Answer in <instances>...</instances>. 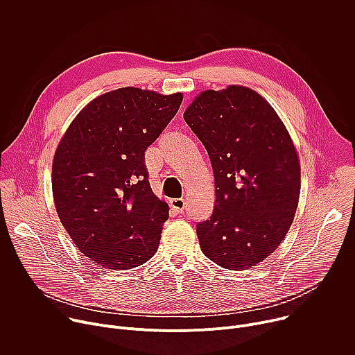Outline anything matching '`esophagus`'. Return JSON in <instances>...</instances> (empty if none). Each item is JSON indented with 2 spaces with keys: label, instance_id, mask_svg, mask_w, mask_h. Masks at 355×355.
Returning a JSON list of instances; mask_svg holds the SVG:
<instances>
[{
  "label": "esophagus",
  "instance_id": "34e87169",
  "mask_svg": "<svg viewBox=\"0 0 355 355\" xmlns=\"http://www.w3.org/2000/svg\"><path fill=\"white\" fill-rule=\"evenodd\" d=\"M170 207L173 209H175L177 212H184L185 209V200L181 199V198H175V199H170Z\"/></svg>",
  "mask_w": 355,
  "mask_h": 355
}]
</instances>
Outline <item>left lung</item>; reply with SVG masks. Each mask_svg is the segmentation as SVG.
I'll list each match as a JSON object with an SVG mask.
<instances>
[{
    "label": "left lung",
    "mask_w": 355,
    "mask_h": 355,
    "mask_svg": "<svg viewBox=\"0 0 355 355\" xmlns=\"http://www.w3.org/2000/svg\"><path fill=\"white\" fill-rule=\"evenodd\" d=\"M184 119L215 177L214 214L196 225L200 250L226 270L256 267L282 243L297 208L300 162L291 135L263 95L234 84L198 94Z\"/></svg>",
    "instance_id": "obj_1"
}]
</instances>
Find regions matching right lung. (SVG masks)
<instances>
[{"mask_svg": "<svg viewBox=\"0 0 355 355\" xmlns=\"http://www.w3.org/2000/svg\"><path fill=\"white\" fill-rule=\"evenodd\" d=\"M182 94L123 87L94 98L60 139L52 164L58 216L85 257L129 270L156 254L167 202L150 188L143 162Z\"/></svg>", "mask_w": 355, "mask_h": 355, "instance_id": "obj_1", "label": "right lung"}]
</instances>
